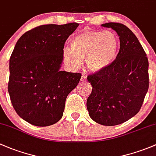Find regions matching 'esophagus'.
Instances as JSON below:
<instances>
[{"instance_id": "esophagus-1", "label": "esophagus", "mask_w": 156, "mask_h": 156, "mask_svg": "<svg viewBox=\"0 0 156 156\" xmlns=\"http://www.w3.org/2000/svg\"><path fill=\"white\" fill-rule=\"evenodd\" d=\"M81 82H83V83H84V82L86 81V76H85V75H82L81 76Z\"/></svg>"}]
</instances>
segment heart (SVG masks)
<instances>
[{"label": "heart", "mask_w": 156, "mask_h": 156, "mask_svg": "<svg viewBox=\"0 0 156 156\" xmlns=\"http://www.w3.org/2000/svg\"><path fill=\"white\" fill-rule=\"evenodd\" d=\"M119 41L109 30H86L74 37L71 48L64 47L62 56L70 68H77L85 59L90 71L98 73L113 64L117 56Z\"/></svg>", "instance_id": "1"}]
</instances>
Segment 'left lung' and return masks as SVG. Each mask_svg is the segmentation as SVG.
Listing matches in <instances>:
<instances>
[{"label": "left lung", "instance_id": "8db88e82", "mask_svg": "<svg viewBox=\"0 0 156 156\" xmlns=\"http://www.w3.org/2000/svg\"><path fill=\"white\" fill-rule=\"evenodd\" d=\"M101 26L116 32L120 49L110 67L88 76L92 91L86 107L95 122L113 126L128 121L141 108L149 89V62L137 37L128 27L115 22Z\"/></svg>", "mask_w": 156, "mask_h": 156}]
</instances>
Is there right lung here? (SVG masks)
Wrapping results in <instances>:
<instances>
[{"instance_id": "obj_1", "label": "right lung", "mask_w": 156, "mask_h": 156, "mask_svg": "<svg viewBox=\"0 0 156 156\" xmlns=\"http://www.w3.org/2000/svg\"><path fill=\"white\" fill-rule=\"evenodd\" d=\"M76 22L44 25L25 32L9 58L8 91L17 114L33 126L44 127L63 115L69 93L81 74L60 70L62 50Z\"/></svg>"}]
</instances>
